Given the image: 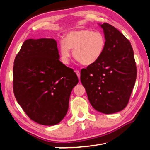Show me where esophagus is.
<instances>
[{
  "label": "esophagus",
  "instance_id": "34e87169",
  "mask_svg": "<svg viewBox=\"0 0 150 150\" xmlns=\"http://www.w3.org/2000/svg\"><path fill=\"white\" fill-rule=\"evenodd\" d=\"M75 73H76V74H77L78 78L80 79V71H79V70H76V71H75Z\"/></svg>",
  "mask_w": 150,
  "mask_h": 150
}]
</instances>
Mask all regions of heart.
<instances>
[{"label":"heart","mask_w":150,"mask_h":150,"mask_svg":"<svg viewBox=\"0 0 150 150\" xmlns=\"http://www.w3.org/2000/svg\"><path fill=\"white\" fill-rule=\"evenodd\" d=\"M105 45V35L100 31L80 30L69 32L59 43L61 60L64 64H68L72 50L73 56L82 64H93L102 56Z\"/></svg>","instance_id":"1"}]
</instances>
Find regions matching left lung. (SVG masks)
Wrapping results in <instances>:
<instances>
[{
    "label": "left lung",
    "instance_id": "obj_1",
    "mask_svg": "<svg viewBox=\"0 0 150 150\" xmlns=\"http://www.w3.org/2000/svg\"><path fill=\"white\" fill-rule=\"evenodd\" d=\"M106 38L102 56L81 71V81L93 107L113 114L128 105L135 85L137 69L130 42L108 23L100 25Z\"/></svg>",
    "mask_w": 150,
    "mask_h": 150
}]
</instances>
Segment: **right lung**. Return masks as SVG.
<instances>
[{
  "instance_id": "right-lung-1",
  "label": "right lung",
  "mask_w": 150,
  "mask_h": 150,
  "mask_svg": "<svg viewBox=\"0 0 150 150\" xmlns=\"http://www.w3.org/2000/svg\"><path fill=\"white\" fill-rule=\"evenodd\" d=\"M54 39L26 40L15 57L13 91L28 116L45 126L67 114L71 91L79 82L73 69L59 60Z\"/></svg>"
}]
</instances>
